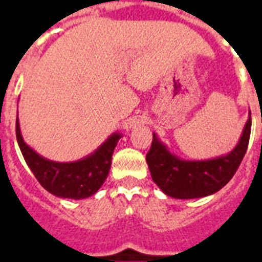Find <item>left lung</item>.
Here are the masks:
<instances>
[{
    "label": "left lung",
    "mask_w": 262,
    "mask_h": 262,
    "mask_svg": "<svg viewBox=\"0 0 262 262\" xmlns=\"http://www.w3.org/2000/svg\"><path fill=\"white\" fill-rule=\"evenodd\" d=\"M251 110L243 134L230 154L209 160H184L169 152L154 133L145 156L155 184L164 194L177 200H193L211 195L230 182L248 148L251 136Z\"/></svg>",
    "instance_id": "obj_1"
}]
</instances>
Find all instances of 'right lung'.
<instances>
[{
    "label": "right lung",
    "mask_w": 262,
    "mask_h": 262,
    "mask_svg": "<svg viewBox=\"0 0 262 262\" xmlns=\"http://www.w3.org/2000/svg\"><path fill=\"white\" fill-rule=\"evenodd\" d=\"M17 142L23 159L39 184L53 195L71 200H84L93 195L107 178L113 152L122 134H111L93 154L72 163H57L36 154L25 143L19 120H15Z\"/></svg>",
    "instance_id": "right-lung-1"
}]
</instances>
